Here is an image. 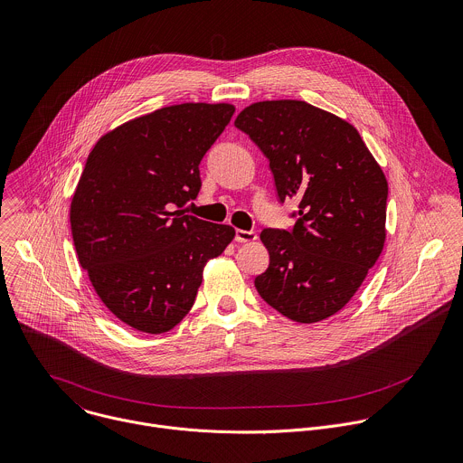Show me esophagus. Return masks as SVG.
<instances>
[{
    "label": "esophagus",
    "mask_w": 463,
    "mask_h": 463,
    "mask_svg": "<svg viewBox=\"0 0 463 463\" xmlns=\"http://www.w3.org/2000/svg\"><path fill=\"white\" fill-rule=\"evenodd\" d=\"M234 240H236V241H240V243L254 241V240H256V232H254V231H241V229H236V232H234Z\"/></svg>",
    "instance_id": "esophagus-1"
}]
</instances>
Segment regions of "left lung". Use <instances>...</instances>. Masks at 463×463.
<instances>
[{"mask_svg": "<svg viewBox=\"0 0 463 463\" xmlns=\"http://www.w3.org/2000/svg\"><path fill=\"white\" fill-rule=\"evenodd\" d=\"M234 125L269 160L278 202H298L290 231H261L269 267L254 287L285 318L322 322L382 254L387 180L351 123L305 101H260Z\"/></svg>", "mask_w": 463, "mask_h": 463, "instance_id": "8db88e82", "label": "left lung"}]
</instances>
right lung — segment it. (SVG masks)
<instances>
[{
  "label": "right lung",
  "mask_w": 463,
  "mask_h": 463,
  "mask_svg": "<svg viewBox=\"0 0 463 463\" xmlns=\"http://www.w3.org/2000/svg\"><path fill=\"white\" fill-rule=\"evenodd\" d=\"M234 107L182 103L123 123L90 150L71 205L78 260L107 309L148 335L178 326L202 270L231 225L184 213L202 189L200 162Z\"/></svg>",
  "instance_id": "obj_1"
}]
</instances>
